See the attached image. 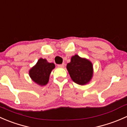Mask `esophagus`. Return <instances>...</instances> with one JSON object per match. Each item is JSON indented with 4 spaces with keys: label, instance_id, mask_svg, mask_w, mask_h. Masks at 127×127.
I'll return each instance as SVG.
<instances>
[{
    "label": "esophagus",
    "instance_id": "esophagus-1",
    "mask_svg": "<svg viewBox=\"0 0 127 127\" xmlns=\"http://www.w3.org/2000/svg\"><path fill=\"white\" fill-rule=\"evenodd\" d=\"M58 66L59 67H64V63H63L61 64H58Z\"/></svg>",
    "mask_w": 127,
    "mask_h": 127
}]
</instances>
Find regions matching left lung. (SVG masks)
Listing matches in <instances>:
<instances>
[{
	"label": "left lung",
	"mask_w": 127,
	"mask_h": 127,
	"mask_svg": "<svg viewBox=\"0 0 127 127\" xmlns=\"http://www.w3.org/2000/svg\"><path fill=\"white\" fill-rule=\"evenodd\" d=\"M71 79L80 85L88 84L93 75V64L88 59L80 57L78 55L72 56L71 62L66 66Z\"/></svg>",
	"instance_id": "1"
}]
</instances>
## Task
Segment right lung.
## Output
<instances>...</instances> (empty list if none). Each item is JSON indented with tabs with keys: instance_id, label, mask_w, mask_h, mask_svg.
<instances>
[{
	"instance_id": "right-lung-1",
	"label": "right lung",
	"mask_w": 127,
	"mask_h": 127,
	"mask_svg": "<svg viewBox=\"0 0 127 127\" xmlns=\"http://www.w3.org/2000/svg\"><path fill=\"white\" fill-rule=\"evenodd\" d=\"M55 67V65L53 63H49L46 59L40 58L29 71V76L32 80L39 86H45L48 84L50 75Z\"/></svg>"
}]
</instances>
